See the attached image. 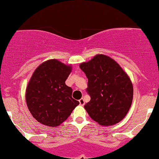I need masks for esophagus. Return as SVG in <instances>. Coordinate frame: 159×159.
Wrapping results in <instances>:
<instances>
[{
	"label": "esophagus",
	"mask_w": 159,
	"mask_h": 159,
	"mask_svg": "<svg viewBox=\"0 0 159 159\" xmlns=\"http://www.w3.org/2000/svg\"><path fill=\"white\" fill-rule=\"evenodd\" d=\"M79 103L81 106H84V103H85V102H84V100L83 98H81V99L79 100Z\"/></svg>",
	"instance_id": "34e87169"
}]
</instances>
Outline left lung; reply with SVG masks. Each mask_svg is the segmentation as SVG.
<instances>
[{
  "label": "left lung",
  "instance_id": "left-lung-1",
  "mask_svg": "<svg viewBox=\"0 0 159 159\" xmlns=\"http://www.w3.org/2000/svg\"><path fill=\"white\" fill-rule=\"evenodd\" d=\"M79 67L88 78L86 92L91 100L84 108L94 121L101 125H113L124 119L134 96L130 78L116 62L98 54Z\"/></svg>",
  "mask_w": 159,
  "mask_h": 159
}]
</instances>
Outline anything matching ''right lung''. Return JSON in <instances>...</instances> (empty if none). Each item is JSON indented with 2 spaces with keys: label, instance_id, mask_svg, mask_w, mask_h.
I'll use <instances>...</instances> for the list:
<instances>
[{
  "label": "right lung",
  "instance_id": "add662e5",
  "mask_svg": "<svg viewBox=\"0 0 159 159\" xmlns=\"http://www.w3.org/2000/svg\"><path fill=\"white\" fill-rule=\"evenodd\" d=\"M71 71L70 65L50 59L34 72L26 88L25 100L32 116L41 124L59 125L79 104L72 98V88L65 84Z\"/></svg>",
  "mask_w": 159,
  "mask_h": 159
}]
</instances>
